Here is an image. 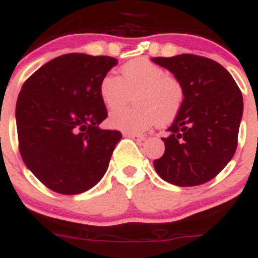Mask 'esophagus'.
Segmentation results:
<instances>
[{
    "label": "esophagus",
    "instance_id": "esophagus-1",
    "mask_svg": "<svg viewBox=\"0 0 258 258\" xmlns=\"http://www.w3.org/2000/svg\"><path fill=\"white\" fill-rule=\"evenodd\" d=\"M124 136H126V137H130V139L135 140V141H137V142H142V141H145V139H146V137H145V136H141V135L128 134V132H124Z\"/></svg>",
    "mask_w": 258,
    "mask_h": 258
}]
</instances>
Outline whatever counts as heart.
<instances>
[{"label":"heart","mask_w":258,"mask_h":258,"mask_svg":"<svg viewBox=\"0 0 258 258\" xmlns=\"http://www.w3.org/2000/svg\"><path fill=\"white\" fill-rule=\"evenodd\" d=\"M99 94L108 109H116L134 96L135 106L117 110L109 126L140 135L155 123L169 124L176 118L185 98L184 86L172 74L146 57H136L121 67V78L108 73L102 78Z\"/></svg>","instance_id":"obj_1"}]
</instances>
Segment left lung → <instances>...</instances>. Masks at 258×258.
<instances>
[{"label":"left lung","mask_w":258,"mask_h":258,"mask_svg":"<svg viewBox=\"0 0 258 258\" xmlns=\"http://www.w3.org/2000/svg\"><path fill=\"white\" fill-rule=\"evenodd\" d=\"M182 83L184 103L162 137L165 152L155 160L160 177L179 186L213 179L231 161L238 144L243 98L231 74L214 60L192 54L152 57Z\"/></svg>","instance_id":"left-lung-1"}]
</instances>
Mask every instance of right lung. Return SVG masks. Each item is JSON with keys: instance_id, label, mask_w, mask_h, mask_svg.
<instances>
[{"instance_id": "right-lung-1", "label": "right lung", "mask_w": 258, "mask_h": 258, "mask_svg": "<svg viewBox=\"0 0 258 258\" xmlns=\"http://www.w3.org/2000/svg\"><path fill=\"white\" fill-rule=\"evenodd\" d=\"M116 64L111 56L72 52L50 60L22 86L16 103L20 154L52 191L81 194L107 171L122 134L98 127L108 116L99 84Z\"/></svg>"}]
</instances>
